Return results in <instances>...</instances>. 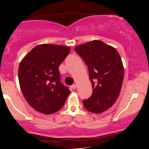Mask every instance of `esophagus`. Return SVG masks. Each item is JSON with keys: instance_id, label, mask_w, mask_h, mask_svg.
<instances>
[{"instance_id": "esophagus-1", "label": "esophagus", "mask_w": 149, "mask_h": 149, "mask_svg": "<svg viewBox=\"0 0 149 149\" xmlns=\"http://www.w3.org/2000/svg\"><path fill=\"white\" fill-rule=\"evenodd\" d=\"M71 88H72V89H75L77 88V85L76 84H73V85H72L71 86Z\"/></svg>"}]
</instances>
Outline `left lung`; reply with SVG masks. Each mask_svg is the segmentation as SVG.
Here are the masks:
<instances>
[{
    "instance_id": "1",
    "label": "left lung",
    "mask_w": 149,
    "mask_h": 149,
    "mask_svg": "<svg viewBox=\"0 0 149 149\" xmlns=\"http://www.w3.org/2000/svg\"><path fill=\"white\" fill-rule=\"evenodd\" d=\"M88 66L93 93L83 101L84 107L92 113L105 111L119 96L124 78L121 58L114 47L101 40H93L74 47Z\"/></svg>"
}]
</instances>
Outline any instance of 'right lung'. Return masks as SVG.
Instances as JSON below:
<instances>
[{
    "label": "right lung",
    "instance_id": "1",
    "mask_svg": "<svg viewBox=\"0 0 149 149\" xmlns=\"http://www.w3.org/2000/svg\"><path fill=\"white\" fill-rule=\"evenodd\" d=\"M70 47L42 44L35 47L19 64L18 77L23 95L38 112L52 114L60 110L70 93L60 81L58 67Z\"/></svg>",
    "mask_w": 149,
    "mask_h": 149
}]
</instances>
